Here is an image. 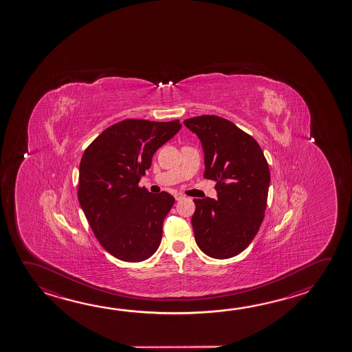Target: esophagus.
Here are the masks:
<instances>
[{
    "label": "esophagus",
    "instance_id": "1",
    "mask_svg": "<svg viewBox=\"0 0 352 352\" xmlns=\"http://www.w3.org/2000/svg\"><path fill=\"white\" fill-rule=\"evenodd\" d=\"M174 197H175V200H177V201H178V200H182V199H183V195H182V194H179V192H177V194H174Z\"/></svg>",
    "mask_w": 352,
    "mask_h": 352
}]
</instances>
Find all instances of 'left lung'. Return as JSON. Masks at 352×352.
<instances>
[{
  "label": "left lung",
  "mask_w": 352,
  "mask_h": 352,
  "mask_svg": "<svg viewBox=\"0 0 352 352\" xmlns=\"http://www.w3.org/2000/svg\"><path fill=\"white\" fill-rule=\"evenodd\" d=\"M184 124L204 151V178L215 180L217 199H194L191 225L199 248L212 258L242 252L263 221L271 174L258 143L219 116H197Z\"/></svg>",
  "instance_id": "8db88e82"
}]
</instances>
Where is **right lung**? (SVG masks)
Instances as JSON below:
<instances>
[{
    "label": "right lung",
    "mask_w": 352,
    "mask_h": 352,
    "mask_svg": "<svg viewBox=\"0 0 352 352\" xmlns=\"http://www.w3.org/2000/svg\"><path fill=\"white\" fill-rule=\"evenodd\" d=\"M179 120H124L106 129L81 158L78 199L101 246L126 262L149 258L161 245L174 197L138 183L157 149L173 138Z\"/></svg>",
    "instance_id": "obj_1"
}]
</instances>
